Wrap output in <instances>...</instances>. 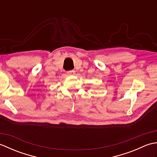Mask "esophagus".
I'll return each mask as SVG.
<instances>
[{
	"mask_svg": "<svg viewBox=\"0 0 157 157\" xmlns=\"http://www.w3.org/2000/svg\"><path fill=\"white\" fill-rule=\"evenodd\" d=\"M75 71H74V70H71V71H68L67 73H68V75H74L75 74Z\"/></svg>",
	"mask_w": 157,
	"mask_h": 157,
	"instance_id": "1",
	"label": "esophagus"
}]
</instances>
